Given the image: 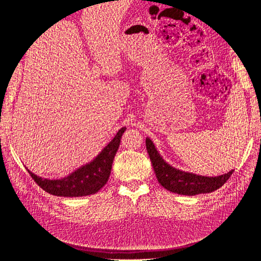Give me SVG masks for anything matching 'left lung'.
<instances>
[{"mask_svg": "<svg viewBox=\"0 0 261 261\" xmlns=\"http://www.w3.org/2000/svg\"><path fill=\"white\" fill-rule=\"evenodd\" d=\"M146 147L158 181L165 189L174 194L195 196L215 192L230 178L234 172V170H231L219 176H203L192 172L181 171L172 167L163 159L153 141L149 137L146 138Z\"/></svg>", "mask_w": 261, "mask_h": 261, "instance_id": "obj_1", "label": "left lung"}]
</instances>
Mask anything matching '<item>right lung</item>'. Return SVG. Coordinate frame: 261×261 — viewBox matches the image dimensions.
<instances>
[{"label":"right lung","mask_w":261,"mask_h":261,"mask_svg":"<svg viewBox=\"0 0 261 261\" xmlns=\"http://www.w3.org/2000/svg\"><path fill=\"white\" fill-rule=\"evenodd\" d=\"M126 127L116 133L114 138L94 156V159L77 168L68 175L51 179L36 175L28 170L36 183L46 193L60 197H84L98 193L109 180L112 163L121 144V138Z\"/></svg>","instance_id":"right-lung-1"}]
</instances>
